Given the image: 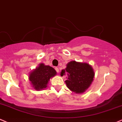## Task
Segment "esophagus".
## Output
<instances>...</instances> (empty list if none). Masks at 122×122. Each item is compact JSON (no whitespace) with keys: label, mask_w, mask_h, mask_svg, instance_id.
<instances>
[{"label":"esophagus","mask_w":122,"mask_h":122,"mask_svg":"<svg viewBox=\"0 0 122 122\" xmlns=\"http://www.w3.org/2000/svg\"><path fill=\"white\" fill-rule=\"evenodd\" d=\"M55 70H56V72H57V73H59V69L58 68L56 67L55 68Z\"/></svg>","instance_id":"1"}]
</instances>
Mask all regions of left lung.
<instances>
[{
	"label": "left lung",
	"instance_id": "obj_1",
	"mask_svg": "<svg viewBox=\"0 0 122 122\" xmlns=\"http://www.w3.org/2000/svg\"><path fill=\"white\" fill-rule=\"evenodd\" d=\"M67 74L65 81L67 87L76 93H83L93 81L94 71L91 65L87 63L72 61L68 62L66 68L61 70V75Z\"/></svg>",
	"mask_w": 122,
	"mask_h": 122
}]
</instances>
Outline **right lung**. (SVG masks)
Here are the masks:
<instances>
[{
  "label": "right lung",
  "mask_w": 122,
  "mask_h": 122,
  "mask_svg": "<svg viewBox=\"0 0 122 122\" xmlns=\"http://www.w3.org/2000/svg\"><path fill=\"white\" fill-rule=\"evenodd\" d=\"M56 74V71L54 68L40 63L30 72L29 80L35 90L40 91L46 88L50 79Z\"/></svg>",
  "instance_id": "add662e5"
}]
</instances>
